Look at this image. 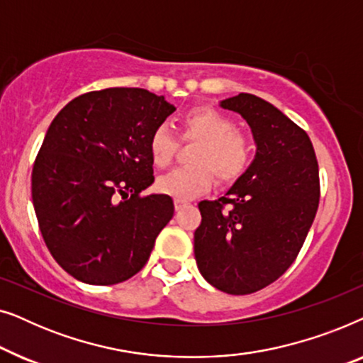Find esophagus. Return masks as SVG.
<instances>
[{
  "label": "esophagus",
  "mask_w": 363,
  "mask_h": 363,
  "mask_svg": "<svg viewBox=\"0 0 363 363\" xmlns=\"http://www.w3.org/2000/svg\"><path fill=\"white\" fill-rule=\"evenodd\" d=\"M188 205H190V203H188L186 200H178V198L175 200V210H177V211H178V210H182V208L188 206Z\"/></svg>",
  "instance_id": "esophagus-1"
}]
</instances>
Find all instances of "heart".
<instances>
[{
	"mask_svg": "<svg viewBox=\"0 0 363 363\" xmlns=\"http://www.w3.org/2000/svg\"><path fill=\"white\" fill-rule=\"evenodd\" d=\"M182 137L185 142H196L190 153L193 165L182 167L158 180V190L178 200L206 191L213 185V175L223 183L236 180L251 162L252 145L245 132L225 113L211 107L191 108L182 117ZM152 160L157 167L172 165L178 152V138L167 123L152 132Z\"/></svg>",
	"mask_w": 363,
	"mask_h": 363,
	"instance_id": "heart-1",
	"label": "heart"
}]
</instances>
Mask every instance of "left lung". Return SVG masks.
<instances>
[{
	"instance_id": "1",
	"label": "left lung",
	"mask_w": 363,
	"mask_h": 363,
	"mask_svg": "<svg viewBox=\"0 0 363 363\" xmlns=\"http://www.w3.org/2000/svg\"><path fill=\"white\" fill-rule=\"evenodd\" d=\"M220 106L247 122L256 155L225 196L198 205L195 259L213 287L245 296L299 255L319 208V165L309 135L264 99L242 92Z\"/></svg>"
}]
</instances>
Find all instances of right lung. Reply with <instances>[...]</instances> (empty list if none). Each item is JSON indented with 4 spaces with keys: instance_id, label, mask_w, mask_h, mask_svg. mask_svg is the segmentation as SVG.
Listing matches in <instances>:
<instances>
[{
    "instance_id": "right-lung-1",
    "label": "right lung",
    "mask_w": 363,
    "mask_h": 363,
    "mask_svg": "<svg viewBox=\"0 0 363 363\" xmlns=\"http://www.w3.org/2000/svg\"><path fill=\"white\" fill-rule=\"evenodd\" d=\"M175 107L137 87L82 94L54 117L33 167L39 230L57 264L86 284L111 286L145 266L173 218L155 180L152 132Z\"/></svg>"
}]
</instances>
